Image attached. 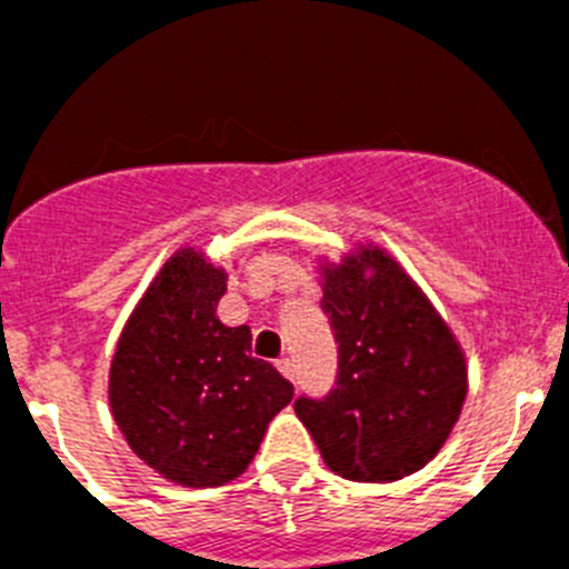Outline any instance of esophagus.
Masks as SVG:
<instances>
[{
    "mask_svg": "<svg viewBox=\"0 0 569 569\" xmlns=\"http://www.w3.org/2000/svg\"><path fill=\"white\" fill-rule=\"evenodd\" d=\"M276 367H279V373L284 376V379H293V361L279 359V361H276Z\"/></svg>",
    "mask_w": 569,
    "mask_h": 569,
    "instance_id": "obj_1",
    "label": "esophagus"
}]
</instances>
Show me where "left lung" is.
I'll list each match as a JSON object with an SVG mask.
<instances>
[{
    "label": "left lung",
    "instance_id": "1",
    "mask_svg": "<svg viewBox=\"0 0 569 569\" xmlns=\"http://www.w3.org/2000/svg\"><path fill=\"white\" fill-rule=\"evenodd\" d=\"M316 273L339 341V381L325 401H296V416L341 479L413 476L439 456L465 407L461 341L376 241H359L339 261L319 256Z\"/></svg>",
    "mask_w": 569,
    "mask_h": 569
}]
</instances>
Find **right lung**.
<instances>
[{
    "mask_svg": "<svg viewBox=\"0 0 569 569\" xmlns=\"http://www.w3.org/2000/svg\"><path fill=\"white\" fill-rule=\"evenodd\" d=\"M228 268L184 244L164 261L124 321L108 373L116 427L170 485L204 490L248 470L293 385L250 356V328H228L216 305Z\"/></svg>",
    "mask_w": 569,
    "mask_h": 569,
    "instance_id": "obj_1",
    "label": "right lung"
}]
</instances>
